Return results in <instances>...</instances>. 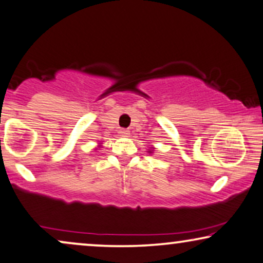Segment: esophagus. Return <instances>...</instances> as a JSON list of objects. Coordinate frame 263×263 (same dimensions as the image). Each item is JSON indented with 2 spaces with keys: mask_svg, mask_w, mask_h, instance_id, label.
Here are the masks:
<instances>
[{
  "mask_svg": "<svg viewBox=\"0 0 263 263\" xmlns=\"http://www.w3.org/2000/svg\"><path fill=\"white\" fill-rule=\"evenodd\" d=\"M118 134L121 135V136H128L129 135V132L127 130V129H121Z\"/></svg>",
  "mask_w": 263,
  "mask_h": 263,
  "instance_id": "1",
  "label": "esophagus"
}]
</instances>
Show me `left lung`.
I'll return each instance as SVG.
<instances>
[{"instance_id":"obj_1","label":"left lung","mask_w":263,"mask_h":263,"mask_svg":"<svg viewBox=\"0 0 263 263\" xmlns=\"http://www.w3.org/2000/svg\"><path fill=\"white\" fill-rule=\"evenodd\" d=\"M153 149H155V147H153V146H152V147H149V149H148V153H151V155H152V153H153Z\"/></svg>"}]
</instances>
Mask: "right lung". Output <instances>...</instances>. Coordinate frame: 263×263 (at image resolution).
I'll return each mask as SVG.
<instances>
[{
	"mask_svg": "<svg viewBox=\"0 0 263 263\" xmlns=\"http://www.w3.org/2000/svg\"><path fill=\"white\" fill-rule=\"evenodd\" d=\"M101 146H102V145H101V144H99V145H98V147H97V148H95V149H98V148H99V147H101Z\"/></svg>",
	"mask_w": 263,
	"mask_h": 263,
	"instance_id": "add662e5",
	"label": "right lung"
}]
</instances>
